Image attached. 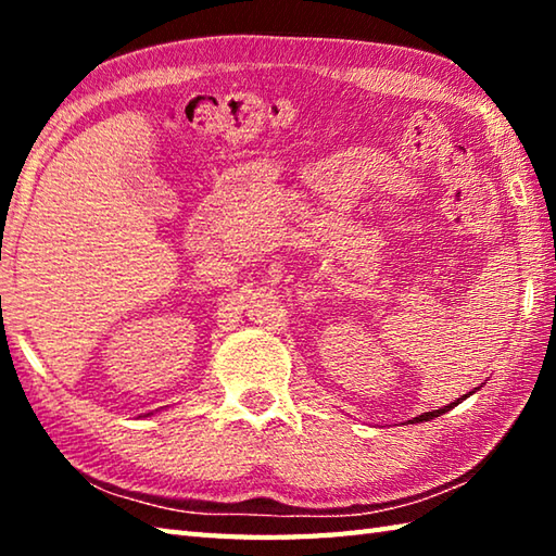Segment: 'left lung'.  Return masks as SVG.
Masks as SVG:
<instances>
[{
	"label": "left lung",
	"instance_id": "8db88e82",
	"mask_svg": "<svg viewBox=\"0 0 556 556\" xmlns=\"http://www.w3.org/2000/svg\"><path fill=\"white\" fill-rule=\"evenodd\" d=\"M466 397H468V394H466ZM460 400H464V397H460ZM460 400L451 402L448 407H441V409H437V412H425V414H419V417H414V421H429V419H434V417H439V414H444V412H448L451 407H456V404H458Z\"/></svg>",
	"mask_w": 556,
	"mask_h": 556
}]
</instances>
